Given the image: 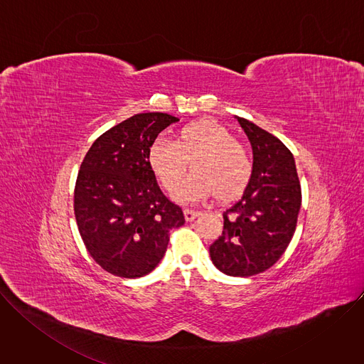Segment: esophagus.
Instances as JSON below:
<instances>
[{
    "instance_id": "34e87169",
    "label": "esophagus",
    "mask_w": 364,
    "mask_h": 364,
    "mask_svg": "<svg viewBox=\"0 0 364 364\" xmlns=\"http://www.w3.org/2000/svg\"><path fill=\"white\" fill-rule=\"evenodd\" d=\"M201 213L200 212H197V210H190V209H186L184 210V218H186V220L187 222H193L197 216H200Z\"/></svg>"
}]
</instances>
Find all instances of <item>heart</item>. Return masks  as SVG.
I'll return each instance as SVG.
<instances>
[{
    "mask_svg": "<svg viewBox=\"0 0 364 364\" xmlns=\"http://www.w3.org/2000/svg\"><path fill=\"white\" fill-rule=\"evenodd\" d=\"M148 161L167 190L180 184L191 161L194 173L174 193L180 203H197L215 194L223 200L232 198L245 190L252 176L247 149L213 119L184 125L176 141L157 138L149 146Z\"/></svg>",
    "mask_w": 364,
    "mask_h": 364,
    "instance_id": "b5f03b06",
    "label": "heart"
}]
</instances>
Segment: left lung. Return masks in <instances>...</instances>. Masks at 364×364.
<instances>
[{"mask_svg":"<svg viewBox=\"0 0 364 364\" xmlns=\"http://www.w3.org/2000/svg\"><path fill=\"white\" fill-rule=\"evenodd\" d=\"M253 151V167L242 197L223 212V233L210 246L215 267L230 277L269 269L288 247L301 207L292 152L272 134L236 117Z\"/></svg>","mask_w":364,"mask_h":364,"instance_id":"1","label":"left lung"}]
</instances>
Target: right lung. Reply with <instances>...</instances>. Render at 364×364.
<instances>
[{"instance_id":"right-lung-1","label":"right lung","mask_w":364,"mask_h":364,"mask_svg":"<svg viewBox=\"0 0 364 364\" xmlns=\"http://www.w3.org/2000/svg\"><path fill=\"white\" fill-rule=\"evenodd\" d=\"M178 118L136 114L103 132L82 161L75 187V216L83 243L103 269L141 278L155 269L184 225L181 207L160 190L148 161L159 134Z\"/></svg>"}]
</instances>
